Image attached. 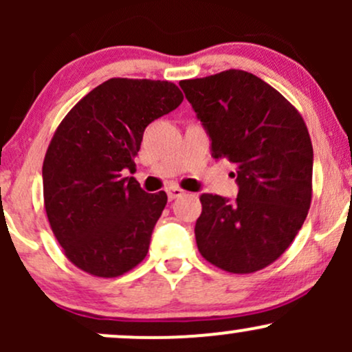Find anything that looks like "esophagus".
Masks as SVG:
<instances>
[{"mask_svg": "<svg viewBox=\"0 0 352 352\" xmlns=\"http://www.w3.org/2000/svg\"><path fill=\"white\" fill-rule=\"evenodd\" d=\"M165 192H167V197H168V200H175V199H179V197H182L184 195V190H182L180 187H168L167 190H165Z\"/></svg>", "mask_w": 352, "mask_h": 352, "instance_id": "1", "label": "esophagus"}]
</instances>
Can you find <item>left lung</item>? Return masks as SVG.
Returning a JSON list of instances; mask_svg holds the SVG:
<instances>
[{
  "label": "left lung",
  "instance_id": "left-lung-1",
  "mask_svg": "<svg viewBox=\"0 0 352 352\" xmlns=\"http://www.w3.org/2000/svg\"><path fill=\"white\" fill-rule=\"evenodd\" d=\"M207 129L215 159L235 165L236 200L204 193L199 252L228 273L276 261L305 223L313 197V145L298 109L265 80L240 69L180 80Z\"/></svg>",
  "mask_w": 352,
  "mask_h": 352
}]
</instances>
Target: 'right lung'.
<instances>
[{"label":"right lung","mask_w":352,"mask_h":352,"mask_svg":"<svg viewBox=\"0 0 352 352\" xmlns=\"http://www.w3.org/2000/svg\"><path fill=\"white\" fill-rule=\"evenodd\" d=\"M184 100L168 80L112 78L60 120L43 162L50 227L72 265L117 278L147 256L167 193H147L134 177L145 127Z\"/></svg>","instance_id":"1"}]
</instances>
